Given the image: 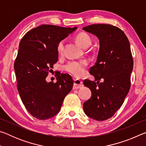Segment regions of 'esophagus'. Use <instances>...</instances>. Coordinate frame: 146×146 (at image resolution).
I'll list each match as a JSON object with an SVG mask.
<instances>
[{"label": "esophagus", "instance_id": "1", "mask_svg": "<svg viewBox=\"0 0 146 146\" xmlns=\"http://www.w3.org/2000/svg\"><path fill=\"white\" fill-rule=\"evenodd\" d=\"M83 83L80 80H78V79H74V86H73V89L75 90V89H79L83 87Z\"/></svg>", "mask_w": 146, "mask_h": 146}]
</instances>
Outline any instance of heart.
Listing matches in <instances>:
<instances>
[{
  "mask_svg": "<svg viewBox=\"0 0 146 146\" xmlns=\"http://www.w3.org/2000/svg\"><path fill=\"white\" fill-rule=\"evenodd\" d=\"M76 40L84 48H88L92 44V39L88 33L85 32L78 33L76 36ZM65 48V42L61 40L57 46V51L59 55H62ZM88 64L86 60L70 61L64 66V70L71 75L80 77L85 73L86 68Z\"/></svg>",
  "mask_w": 146,
  "mask_h": 146,
  "instance_id": "obj_1",
  "label": "heart"
}]
</instances>
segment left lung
<instances>
[{
  "mask_svg": "<svg viewBox=\"0 0 146 146\" xmlns=\"http://www.w3.org/2000/svg\"><path fill=\"white\" fill-rule=\"evenodd\" d=\"M82 29L97 36L100 42L97 62L90 70L95 81H84L92 93L84 103V111L94 120H106L122 106L129 91L133 68L129 42L122 30L110 24H93Z\"/></svg>",
  "mask_w": 146,
  "mask_h": 146,
  "instance_id": "8db88e82",
  "label": "left lung"
}]
</instances>
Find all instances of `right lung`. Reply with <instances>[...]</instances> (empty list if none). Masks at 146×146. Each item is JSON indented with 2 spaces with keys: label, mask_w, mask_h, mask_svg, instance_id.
Returning <instances> with one entry per match:
<instances>
[{
  "label": "right lung",
  "mask_w": 146,
  "mask_h": 146,
  "mask_svg": "<svg viewBox=\"0 0 146 146\" xmlns=\"http://www.w3.org/2000/svg\"><path fill=\"white\" fill-rule=\"evenodd\" d=\"M76 28L43 24L27 32L19 44L14 63L17 90L26 110L37 119L58 114L72 90L73 80L68 74H59L56 82H48L46 78L58 61V43Z\"/></svg>",
  "instance_id": "right-lung-1"
}]
</instances>
